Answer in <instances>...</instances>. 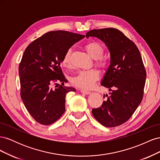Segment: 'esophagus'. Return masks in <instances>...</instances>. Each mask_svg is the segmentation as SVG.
Masks as SVG:
<instances>
[{
  "label": "esophagus",
  "instance_id": "obj_1",
  "mask_svg": "<svg viewBox=\"0 0 160 160\" xmlns=\"http://www.w3.org/2000/svg\"><path fill=\"white\" fill-rule=\"evenodd\" d=\"M81 92L82 93L85 94V95H89L91 93V91H88V90H83V89H81Z\"/></svg>",
  "mask_w": 160,
  "mask_h": 160
}]
</instances>
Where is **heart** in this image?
<instances>
[{
	"mask_svg": "<svg viewBox=\"0 0 160 160\" xmlns=\"http://www.w3.org/2000/svg\"><path fill=\"white\" fill-rule=\"evenodd\" d=\"M85 50L89 55L95 60L98 59L97 65L101 68H106L108 65V61L102 59L104 53V48L98 42H90L85 47ZM71 55V49H68L62 60V64L65 67L70 65L69 57ZM99 78V73L98 71L91 69L88 71H81L71 79L72 83L75 86L84 89H89L93 88L95 82Z\"/></svg>",
	"mask_w": 160,
	"mask_h": 160,
	"instance_id": "1",
	"label": "heart"
}]
</instances>
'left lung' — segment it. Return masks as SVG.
Returning <instances> with one entry per match:
<instances>
[{"label": "left lung", "instance_id": "left-lung-1", "mask_svg": "<svg viewBox=\"0 0 160 160\" xmlns=\"http://www.w3.org/2000/svg\"><path fill=\"white\" fill-rule=\"evenodd\" d=\"M94 37L105 42L110 52V65L101 81L109 95L92 114L105 127L113 128L126 122L141 103L146 71L135 43L117 28L93 29L86 37Z\"/></svg>", "mask_w": 160, "mask_h": 160}]
</instances>
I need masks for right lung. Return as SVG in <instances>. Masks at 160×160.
<instances>
[{"instance_id": "add662e5", "label": "right lung", "mask_w": 160, "mask_h": 160, "mask_svg": "<svg viewBox=\"0 0 160 160\" xmlns=\"http://www.w3.org/2000/svg\"><path fill=\"white\" fill-rule=\"evenodd\" d=\"M85 35L64 31H51L27 47L18 67L21 97L28 113L37 122L48 125L55 123L65 111V96L76 91L52 83L67 81L61 67L66 51Z\"/></svg>"}]
</instances>
